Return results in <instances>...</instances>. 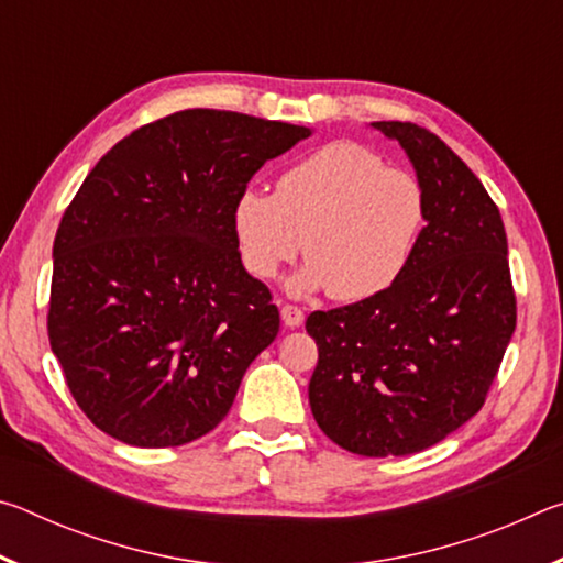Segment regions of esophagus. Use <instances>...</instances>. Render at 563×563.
I'll use <instances>...</instances> for the list:
<instances>
[{"label": "esophagus", "instance_id": "obj_1", "mask_svg": "<svg viewBox=\"0 0 563 563\" xmlns=\"http://www.w3.org/2000/svg\"><path fill=\"white\" fill-rule=\"evenodd\" d=\"M280 318L285 322V328H300L305 322V312L298 308V305H283L280 308Z\"/></svg>", "mask_w": 563, "mask_h": 563}]
</instances>
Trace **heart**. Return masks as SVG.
Returning <instances> with one entry per match:
<instances>
[{"instance_id": "1", "label": "heart", "mask_w": 563, "mask_h": 563, "mask_svg": "<svg viewBox=\"0 0 563 563\" xmlns=\"http://www.w3.org/2000/svg\"><path fill=\"white\" fill-rule=\"evenodd\" d=\"M419 178L389 168L355 141H332L295 161L275 194L247 188L233 208L247 271L273 278L305 251L298 292L328 288L335 300L375 298L407 271L427 225Z\"/></svg>"}]
</instances>
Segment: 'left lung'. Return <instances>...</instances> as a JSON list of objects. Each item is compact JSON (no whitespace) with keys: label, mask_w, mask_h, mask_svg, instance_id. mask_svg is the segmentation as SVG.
<instances>
[{"label":"left lung","mask_w":563,"mask_h":563,"mask_svg":"<svg viewBox=\"0 0 563 563\" xmlns=\"http://www.w3.org/2000/svg\"><path fill=\"white\" fill-rule=\"evenodd\" d=\"M397 139L427 194V225L407 271L375 298L316 310V422L342 450L405 456L479 412L517 328L507 233L497 203L432 131L375 121Z\"/></svg>","instance_id":"left-lung-1"}]
</instances>
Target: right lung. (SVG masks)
I'll return each mask as SVG.
<instances>
[{
  "label": "right lung",
  "instance_id": "obj_1",
  "mask_svg": "<svg viewBox=\"0 0 563 563\" xmlns=\"http://www.w3.org/2000/svg\"><path fill=\"white\" fill-rule=\"evenodd\" d=\"M310 129L186 109L121 139L54 238L46 330L76 405L133 446L218 427L278 335L268 285L243 268L238 196Z\"/></svg>",
  "mask_w": 563,
  "mask_h": 563
}]
</instances>
